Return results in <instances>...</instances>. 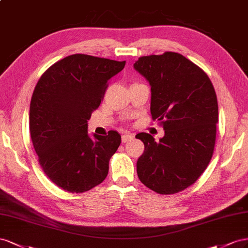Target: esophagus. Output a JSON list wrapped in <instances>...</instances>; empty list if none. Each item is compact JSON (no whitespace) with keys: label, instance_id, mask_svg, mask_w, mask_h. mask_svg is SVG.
Instances as JSON below:
<instances>
[{"label":"esophagus","instance_id":"1","mask_svg":"<svg viewBox=\"0 0 248 248\" xmlns=\"http://www.w3.org/2000/svg\"><path fill=\"white\" fill-rule=\"evenodd\" d=\"M133 138H134V136L132 135V134H124V135L122 136V142L125 143V142H128V141L132 140Z\"/></svg>","mask_w":248,"mask_h":248}]
</instances>
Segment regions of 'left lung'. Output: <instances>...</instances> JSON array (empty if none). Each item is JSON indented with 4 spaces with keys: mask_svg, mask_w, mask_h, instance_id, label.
I'll return each instance as SVG.
<instances>
[{
    "mask_svg": "<svg viewBox=\"0 0 248 248\" xmlns=\"http://www.w3.org/2000/svg\"><path fill=\"white\" fill-rule=\"evenodd\" d=\"M134 67L150 82L151 113L165 135L159 141L147 133L137 161L141 183L159 194H174L194 184L214 153L218 104L203 70L183 55L165 52L139 57Z\"/></svg>",
    "mask_w": 248,
    "mask_h": 248,
    "instance_id": "8db88e82",
    "label": "left lung"
}]
</instances>
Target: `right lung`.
Listing matches in <instances>:
<instances>
[{
	"label": "right lung",
	"mask_w": 248,
	"mask_h": 248,
	"mask_svg": "<svg viewBox=\"0 0 248 248\" xmlns=\"http://www.w3.org/2000/svg\"><path fill=\"white\" fill-rule=\"evenodd\" d=\"M125 61L85 54L67 56L42 74L33 91L29 126L42 170L55 185L83 193L100 185L120 135L88 136L87 120L98 108L113 76Z\"/></svg>",
	"instance_id": "obj_1"
}]
</instances>
